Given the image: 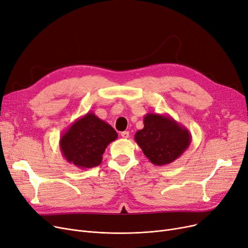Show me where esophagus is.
<instances>
[{"instance_id":"1","label":"esophagus","mask_w":248,"mask_h":248,"mask_svg":"<svg viewBox=\"0 0 248 248\" xmlns=\"http://www.w3.org/2000/svg\"><path fill=\"white\" fill-rule=\"evenodd\" d=\"M129 132L128 131H123V132H121V136L123 137V138H125V139H127V138H129Z\"/></svg>"}]
</instances>
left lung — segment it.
<instances>
[{
  "mask_svg": "<svg viewBox=\"0 0 248 248\" xmlns=\"http://www.w3.org/2000/svg\"><path fill=\"white\" fill-rule=\"evenodd\" d=\"M144 127L134 139L144 155L155 166H166L178 159L190 146L192 134L170 115L148 113Z\"/></svg>",
  "mask_w": 248,
  "mask_h": 248,
  "instance_id": "obj_1",
  "label": "left lung"
}]
</instances>
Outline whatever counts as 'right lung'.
I'll list each match as a JSON object with an SVG mask.
<instances>
[{"mask_svg":"<svg viewBox=\"0 0 248 248\" xmlns=\"http://www.w3.org/2000/svg\"><path fill=\"white\" fill-rule=\"evenodd\" d=\"M118 137L114 128L93 112L77 119L62 135V156L78 169L98 167L107 146Z\"/></svg>","mask_w":248,"mask_h":248,"instance_id":"obj_1","label":"right lung"}]
</instances>
